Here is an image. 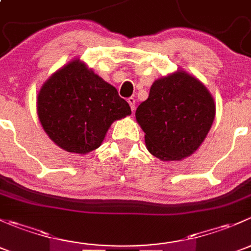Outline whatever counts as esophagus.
Returning a JSON list of instances; mask_svg holds the SVG:
<instances>
[{
    "label": "esophagus",
    "mask_w": 251,
    "mask_h": 251,
    "mask_svg": "<svg viewBox=\"0 0 251 251\" xmlns=\"http://www.w3.org/2000/svg\"><path fill=\"white\" fill-rule=\"evenodd\" d=\"M127 102H128V104H130V107H131V110H135L136 109V100L133 97H130L127 100Z\"/></svg>",
    "instance_id": "esophagus-1"
}]
</instances>
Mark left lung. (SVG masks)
Masks as SVG:
<instances>
[{
	"label": "left lung",
	"instance_id": "obj_1",
	"mask_svg": "<svg viewBox=\"0 0 251 251\" xmlns=\"http://www.w3.org/2000/svg\"><path fill=\"white\" fill-rule=\"evenodd\" d=\"M149 153L164 161L182 160L198 149L215 119L206 87L184 72L151 85L148 100L136 110Z\"/></svg>",
	"mask_w": 251,
	"mask_h": 251
}]
</instances>
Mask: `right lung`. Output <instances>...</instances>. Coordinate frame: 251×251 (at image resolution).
I'll return each mask as SVG.
<instances>
[{
  "mask_svg": "<svg viewBox=\"0 0 251 251\" xmlns=\"http://www.w3.org/2000/svg\"><path fill=\"white\" fill-rule=\"evenodd\" d=\"M37 114L57 146L86 154L100 146L111 123L130 115L131 108L115 87L77 59L45 82L37 97Z\"/></svg>",
  "mask_w": 251,
  "mask_h": 251,
  "instance_id": "obj_1",
  "label": "right lung"
}]
</instances>
